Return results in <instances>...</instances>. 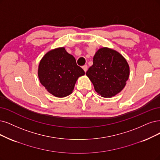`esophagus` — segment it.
Instances as JSON below:
<instances>
[{
  "mask_svg": "<svg viewBox=\"0 0 160 160\" xmlns=\"http://www.w3.org/2000/svg\"><path fill=\"white\" fill-rule=\"evenodd\" d=\"M82 68H83V69H84V72H86V71H87V70H88V66H87V65H84V66H83V67H82Z\"/></svg>",
  "mask_w": 160,
  "mask_h": 160,
  "instance_id": "esophagus-1",
  "label": "esophagus"
}]
</instances>
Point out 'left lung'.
Listing matches in <instances>:
<instances>
[{"label": "left lung", "instance_id": "1", "mask_svg": "<svg viewBox=\"0 0 160 160\" xmlns=\"http://www.w3.org/2000/svg\"><path fill=\"white\" fill-rule=\"evenodd\" d=\"M130 74L129 66L119 52L107 47L99 49L86 75L96 92L103 98H111L125 88Z\"/></svg>", "mask_w": 160, "mask_h": 160}]
</instances>
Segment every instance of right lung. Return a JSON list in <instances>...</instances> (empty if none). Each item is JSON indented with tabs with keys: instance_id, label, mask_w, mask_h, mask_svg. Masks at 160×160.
Returning a JSON list of instances; mask_svg holds the SVG:
<instances>
[{
	"instance_id": "obj_1",
	"label": "right lung",
	"mask_w": 160,
	"mask_h": 160,
	"mask_svg": "<svg viewBox=\"0 0 160 160\" xmlns=\"http://www.w3.org/2000/svg\"><path fill=\"white\" fill-rule=\"evenodd\" d=\"M85 74L75 58L64 47L51 50L40 61L38 76L47 90L57 98L66 97L72 92L76 80Z\"/></svg>"
}]
</instances>
